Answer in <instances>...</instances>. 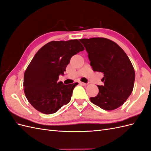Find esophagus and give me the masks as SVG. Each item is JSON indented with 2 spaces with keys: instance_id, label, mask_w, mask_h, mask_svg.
Returning <instances> with one entry per match:
<instances>
[{
  "instance_id": "obj_1",
  "label": "esophagus",
  "mask_w": 151,
  "mask_h": 151,
  "mask_svg": "<svg viewBox=\"0 0 151 151\" xmlns=\"http://www.w3.org/2000/svg\"><path fill=\"white\" fill-rule=\"evenodd\" d=\"M80 85H82V86H86L87 85V83H84V82H80Z\"/></svg>"
}]
</instances>
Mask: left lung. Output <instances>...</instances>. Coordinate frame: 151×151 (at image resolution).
<instances>
[{
    "label": "left lung",
    "instance_id": "1",
    "mask_svg": "<svg viewBox=\"0 0 151 151\" xmlns=\"http://www.w3.org/2000/svg\"><path fill=\"white\" fill-rule=\"evenodd\" d=\"M94 71L104 73V86H98L99 92L91 97L93 104L106 111L123 105L134 87L135 72L125 51L114 42L106 38H82Z\"/></svg>",
    "mask_w": 151,
    "mask_h": 151
}]
</instances>
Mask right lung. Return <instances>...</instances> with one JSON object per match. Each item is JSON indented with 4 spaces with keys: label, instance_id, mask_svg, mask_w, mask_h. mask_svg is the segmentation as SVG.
Returning a JSON list of instances; mask_svg holds the SVG:
<instances>
[{
    "label": "right lung",
    "instance_id": "add662e5",
    "mask_svg": "<svg viewBox=\"0 0 151 151\" xmlns=\"http://www.w3.org/2000/svg\"><path fill=\"white\" fill-rule=\"evenodd\" d=\"M84 50L77 40L51 41L42 47L27 66L24 76V91L28 101L45 114L55 113L68 104L78 83L65 85L60 75L73 55Z\"/></svg>",
    "mask_w": 151,
    "mask_h": 151
}]
</instances>
